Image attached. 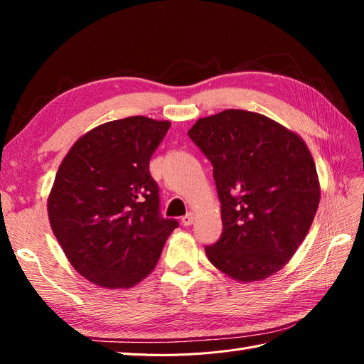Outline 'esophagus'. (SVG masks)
<instances>
[{
  "label": "esophagus",
  "instance_id": "obj_1",
  "mask_svg": "<svg viewBox=\"0 0 364 364\" xmlns=\"http://www.w3.org/2000/svg\"><path fill=\"white\" fill-rule=\"evenodd\" d=\"M194 213H188L186 215H183L182 217V225L183 226H190V225H193V222H194Z\"/></svg>",
  "mask_w": 364,
  "mask_h": 364
}]
</instances>
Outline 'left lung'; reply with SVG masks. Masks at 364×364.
I'll return each instance as SVG.
<instances>
[{
    "instance_id": "left-lung-1",
    "label": "left lung",
    "mask_w": 364,
    "mask_h": 364,
    "mask_svg": "<svg viewBox=\"0 0 364 364\" xmlns=\"http://www.w3.org/2000/svg\"><path fill=\"white\" fill-rule=\"evenodd\" d=\"M190 138L211 161L223 234L205 252L238 282L262 281L299 249L314 220L321 183L305 141L257 112L226 109L199 118Z\"/></svg>"
}]
</instances>
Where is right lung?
I'll return each instance as SVG.
<instances>
[{
  "mask_svg": "<svg viewBox=\"0 0 364 364\" xmlns=\"http://www.w3.org/2000/svg\"><path fill=\"white\" fill-rule=\"evenodd\" d=\"M171 123L109 121L77 139L59 165L47 211L71 266L103 289H130L155 269L178 228L159 215L149 162Z\"/></svg>",
  "mask_w": 364,
  "mask_h": 364,
  "instance_id": "add662e5",
  "label": "right lung"
}]
</instances>
